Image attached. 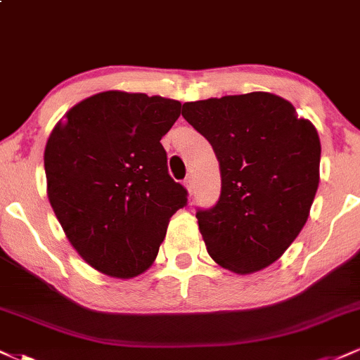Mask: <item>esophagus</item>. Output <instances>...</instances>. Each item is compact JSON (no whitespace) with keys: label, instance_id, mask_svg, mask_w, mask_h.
Here are the masks:
<instances>
[{"label":"esophagus","instance_id":"esophagus-1","mask_svg":"<svg viewBox=\"0 0 360 360\" xmlns=\"http://www.w3.org/2000/svg\"><path fill=\"white\" fill-rule=\"evenodd\" d=\"M184 186H186V189H188V193L189 194H193V191H194V181H193V176H188L184 179Z\"/></svg>","mask_w":360,"mask_h":360}]
</instances>
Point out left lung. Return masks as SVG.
I'll list each match as a JSON object with an SVG mask.
<instances>
[{
  "label": "left lung",
  "instance_id": "obj_1",
  "mask_svg": "<svg viewBox=\"0 0 360 360\" xmlns=\"http://www.w3.org/2000/svg\"><path fill=\"white\" fill-rule=\"evenodd\" d=\"M183 117L212 143L220 166V200L196 213L206 250L235 274L266 269L298 237L315 200V125L264 91L184 103Z\"/></svg>",
  "mask_w": 360,
  "mask_h": 360
}]
</instances>
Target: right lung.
Segmentation results:
<instances>
[{
  "label": "right lung",
  "mask_w": 360,
  "mask_h": 360,
  "mask_svg": "<svg viewBox=\"0 0 360 360\" xmlns=\"http://www.w3.org/2000/svg\"><path fill=\"white\" fill-rule=\"evenodd\" d=\"M181 103L103 91L57 122L44 152L47 196L65 237L93 269L131 279L154 264L186 189L160 139Z\"/></svg>",
  "instance_id": "obj_1"
}]
</instances>
